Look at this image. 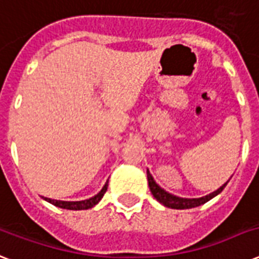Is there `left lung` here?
Masks as SVG:
<instances>
[{"mask_svg":"<svg viewBox=\"0 0 259 259\" xmlns=\"http://www.w3.org/2000/svg\"><path fill=\"white\" fill-rule=\"evenodd\" d=\"M146 173H148V183H149L150 192H152V195L156 197V200L160 201V203L165 205V207H169V208L175 209L193 208V207H197V205L204 204V203H207L208 200H211L212 197L217 196L218 193H221L222 191L225 189L226 185H227V183H229V181H227L226 184L222 185L221 188H218L215 192L209 193L207 196L199 197V199H184V197H177L175 196V195H170V193H168L162 188H160V187L156 184V181L153 180V177H152V175L149 173V170Z\"/></svg>","mask_w":259,"mask_h":259,"instance_id":"8db88e82","label":"left lung"}]
</instances>
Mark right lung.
Masks as SVG:
<instances>
[{"label":"right lung","instance_id":"right-lung-1","mask_svg":"<svg viewBox=\"0 0 259 259\" xmlns=\"http://www.w3.org/2000/svg\"><path fill=\"white\" fill-rule=\"evenodd\" d=\"M109 183V181H107ZM107 183L105 184V187L102 188V191L98 195H95L94 197H90L87 200H82V201H62V200H54V199H50V197H44V200H47L51 204L56 205V207H60V208H66V209H89L91 207H94L95 204L99 203L103 195L107 191Z\"/></svg>","mask_w":259,"mask_h":259}]
</instances>
